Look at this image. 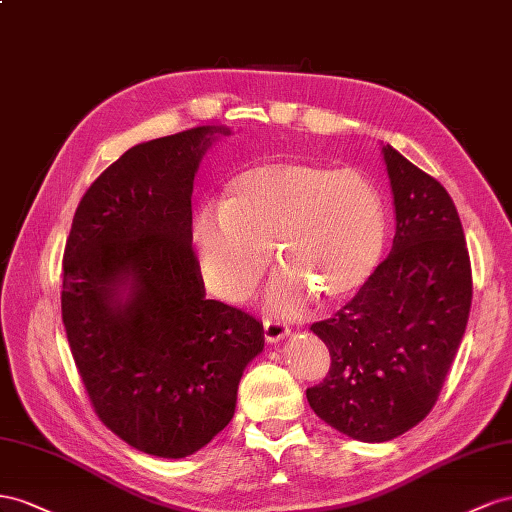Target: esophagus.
Returning a JSON list of instances; mask_svg holds the SVG:
<instances>
[{
  "label": "esophagus",
  "mask_w": 512,
  "mask_h": 512,
  "mask_svg": "<svg viewBox=\"0 0 512 512\" xmlns=\"http://www.w3.org/2000/svg\"><path fill=\"white\" fill-rule=\"evenodd\" d=\"M289 334V328L281 321H274V319H266L264 321V337L268 343H281Z\"/></svg>",
  "instance_id": "obj_1"
}]
</instances>
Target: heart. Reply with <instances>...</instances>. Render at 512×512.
Here are the masks:
<instances>
[{
	"mask_svg": "<svg viewBox=\"0 0 512 512\" xmlns=\"http://www.w3.org/2000/svg\"><path fill=\"white\" fill-rule=\"evenodd\" d=\"M193 240L203 279L229 302L251 294L274 244L283 268L266 300L291 315L311 291L334 302L369 281L384 253L386 210L377 188L354 169L276 160L233 175L221 208L197 214Z\"/></svg>",
	"mask_w": 512,
	"mask_h": 512,
	"instance_id": "obj_1",
	"label": "heart"
}]
</instances>
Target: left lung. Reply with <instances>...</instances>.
I'll return each instance as SVG.
<instances>
[{"instance_id": "1", "label": "left lung", "mask_w": 512, "mask_h": 512, "mask_svg": "<svg viewBox=\"0 0 512 512\" xmlns=\"http://www.w3.org/2000/svg\"><path fill=\"white\" fill-rule=\"evenodd\" d=\"M392 186L390 255L330 319L311 330L330 371L306 390L311 410L360 442H388L435 405L472 306L463 227L446 188L384 145Z\"/></svg>"}]
</instances>
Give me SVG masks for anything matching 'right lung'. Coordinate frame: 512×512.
<instances>
[{
  "label": "right lung",
  "instance_id": "add662e5",
  "mask_svg": "<svg viewBox=\"0 0 512 512\" xmlns=\"http://www.w3.org/2000/svg\"><path fill=\"white\" fill-rule=\"evenodd\" d=\"M223 126L139 143L72 218L62 319L94 412L133 448L182 459L233 418L264 326L208 300L193 253V182Z\"/></svg>",
  "mask_w": 512,
  "mask_h": 512
}]
</instances>
